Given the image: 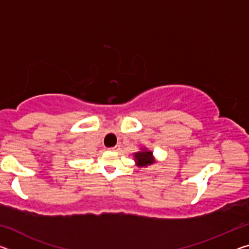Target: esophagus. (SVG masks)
<instances>
[{"instance_id":"1","label":"esophagus","mask_w":249,"mask_h":249,"mask_svg":"<svg viewBox=\"0 0 249 249\" xmlns=\"http://www.w3.org/2000/svg\"><path fill=\"white\" fill-rule=\"evenodd\" d=\"M120 149H121L120 145H116L115 147H112V148H111V150H113V151H119Z\"/></svg>"}]
</instances>
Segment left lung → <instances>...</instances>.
Listing matches in <instances>:
<instances>
[{
    "instance_id": "left-lung-1",
    "label": "left lung",
    "mask_w": 249,
    "mask_h": 249,
    "mask_svg": "<svg viewBox=\"0 0 249 249\" xmlns=\"http://www.w3.org/2000/svg\"><path fill=\"white\" fill-rule=\"evenodd\" d=\"M134 161L136 162L137 167L142 168L154 165L156 162V159L153 155V151L148 150L146 147H142L140 151L134 153Z\"/></svg>"
}]
</instances>
